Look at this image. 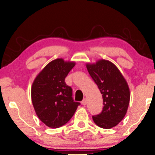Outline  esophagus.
<instances>
[{
    "label": "esophagus",
    "instance_id": "34e87169",
    "mask_svg": "<svg viewBox=\"0 0 155 155\" xmlns=\"http://www.w3.org/2000/svg\"><path fill=\"white\" fill-rule=\"evenodd\" d=\"M86 103H87V102H86V100L84 98V99L82 101H81V104H83V105H86Z\"/></svg>",
    "mask_w": 155,
    "mask_h": 155
}]
</instances>
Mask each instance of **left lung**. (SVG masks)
Wrapping results in <instances>:
<instances>
[{
	"instance_id": "8db88e82",
	"label": "left lung",
	"mask_w": 155,
	"mask_h": 155,
	"mask_svg": "<svg viewBox=\"0 0 155 155\" xmlns=\"http://www.w3.org/2000/svg\"><path fill=\"white\" fill-rule=\"evenodd\" d=\"M86 68L98 86L103 99L102 112L93 116V121L102 128L114 127L127 112L130 101L127 82L116 65L109 60L87 63Z\"/></svg>"
}]
</instances>
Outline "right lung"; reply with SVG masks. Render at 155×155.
Segmentation results:
<instances>
[{"instance_id": "obj_1", "label": "right lung", "mask_w": 155, "mask_h": 155, "mask_svg": "<svg viewBox=\"0 0 155 155\" xmlns=\"http://www.w3.org/2000/svg\"><path fill=\"white\" fill-rule=\"evenodd\" d=\"M76 63L58 58L49 62L35 78L31 101L37 117L47 126L57 128L73 117L80 102L72 98V89L64 79Z\"/></svg>"}]
</instances>
